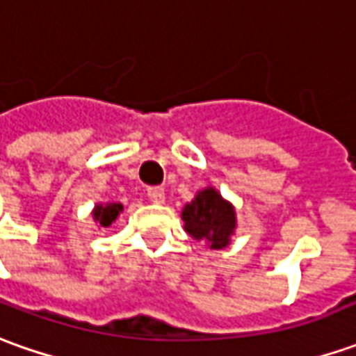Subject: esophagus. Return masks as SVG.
<instances>
[{
	"instance_id": "34e87169",
	"label": "esophagus",
	"mask_w": 356,
	"mask_h": 356,
	"mask_svg": "<svg viewBox=\"0 0 356 356\" xmlns=\"http://www.w3.org/2000/svg\"><path fill=\"white\" fill-rule=\"evenodd\" d=\"M147 198L152 202H163L165 200V191L161 187H149L147 188Z\"/></svg>"
}]
</instances>
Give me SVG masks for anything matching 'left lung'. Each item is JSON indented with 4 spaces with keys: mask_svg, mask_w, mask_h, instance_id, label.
I'll return each instance as SVG.
<instances>
[{
    "mask_svg": "<svg viewBox=\"0 0 356 356\" xmlns=\"http://www.w3.org/2000/svg\"><path fill=\"white\" fill-rule=\"evenodd\" d=\"M181 218L188 236L197 241H204L209 249H224L229 245L238 228L234 204L214 187L198 191L195 198L183 207Z\"/></svg>",
    "mask_w": 356,
    "mask_h": 356,
    "instance_id": "1",
    "label": "left lung"
}]
</instances>
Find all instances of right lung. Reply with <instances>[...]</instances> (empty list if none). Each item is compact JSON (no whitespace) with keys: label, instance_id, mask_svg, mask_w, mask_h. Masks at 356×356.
<instances>
[{"label":"right lung","instance_id":"add662e5","mask_svg":"<svg viewBox=\"0 0 356 356\" xmlns=\"http://www.w3.org/2000/svg\"><path fill=\"white\" fill-rule=\"evenodd\" d=\"M120 212H122L120 202H97L91 210V216H93L97 228H108L118 218Z\"/></svg>","mask_w":356,"mask_h":356}]
</instances>
